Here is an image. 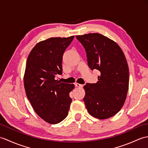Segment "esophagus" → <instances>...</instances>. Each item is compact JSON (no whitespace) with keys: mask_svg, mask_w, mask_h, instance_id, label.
Wrapping results in <instances>:
<instances>
[{"mask_svg":"<svg viewBox=\"0 0 148 148\" xmlns=\"http://www.w3.org/2000/svg\"><path fill=\"white\" fill-rule=\"evenodd\" d=\"M75 86H77V87H83V84H81L79 83H75Z\"/></svg>","mask_w":148,"mask_h":148,"instance_id":"1","label":"esophagus"}]
</instances>
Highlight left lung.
Masks as SVG:
<instances>
[{"label": "left lung", "instance_id": "left-lung-1", "mask_svg": "<svg viewBox=\"0 0 148 148\" xmlns=\"http://www.w3.org/2000/svg\"><path fill=\"white\" fill-rule=\"evenodd\" d=\"M76 37L85 49L89 67L100 72L96 83L84 86L86 108L95 118H111L120 111L127 98L129 70L126 58L117 43L102 34Z\"/></svg>", "mask_w": 148, "mask_h": 148}]
</instances>
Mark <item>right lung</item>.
<instances>
[{
    "instance_id": "right-lung-1",
    "label": "right lung",
    "mask_w": 148,
    "mask_h": 148,
    "mask_svg": "<svg viewBox=\"0 0 148 148\" xmlns=\"http://www.w3.org/2000/svg\"><path fill=\"white\" fill-rule=\"evenodd\" d=\"M74 36L51 37L34 47L28 56L24 87L34 111L45 121L56 124L67 117L73 84L56 80L62 74V57Z\"/></svg>"
}]
</instances>
